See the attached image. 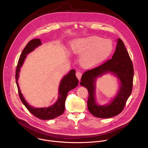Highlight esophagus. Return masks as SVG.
<instances>
[{"label": "esophagus", "mask_w": 148, "mask_h": 148, "mask_svg": "<svg viewBox=\"0 0 148 148\" xmlns=\"http://www.w3.org/2000/svg\"><path fill=\"white\" fill-rule=\"evenodd\" d=\"M76 76H77V78L79 80V79H81V76H82V73H81V72H79V71H77V72L76 73Z\"/></svg>", "instance_id": "obj_1"}]
</instances>
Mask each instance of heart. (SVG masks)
Returning a JSON list of instances; mask_svg holds the SVG:
<instances>
[{
	"label": "heart",
	"instance_id": "b5f03b06",
	"mask_svg": "<svg viewBox=\"0 0 148 148\" xmlns=\"http://www.w3.org/2000/svg\"><path fill=\"white\" fill-rule=\"evenodd\" d=\"M70 51L80 55L79 62L86 69L95 67L107 60L114 50V44L110 39L92 36L73 40Z\"/></svg>",
	"mask_w": 148,
	"mask_h": 148
}]
</instances>
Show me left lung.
<instances>
[{
	"label": "left lung",
	"instance_id": "1",
	"mask_svg": "<svg viewBox=\"0 0 148 148\" xmlns=\"http://www.w3.org/2000/svg\"><path fill=\"white\" fill-rule=\"evenodd\" d=\"M108 73L117 78L119 90L110 103L99 105L96 100V81L98 77ZM134 74V67L129 54L122 40L118 38L112 58L95 69L86 71L81 77L80 85L87 88L89 94L87 106L90 112L100 118H110L119 114L131 94Z\"/></svg>",
	"mask_w": 148,
	"mask_h": 148
}]
</instances>
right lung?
<instances>
[{"label":"right lung","instance_id":"1","mask_svg":"<svg viewBox=\"0 0 148 148\" xmlns=\"http://www.w3.org/2000/svg\"><path fill=\"white\" fill-rule=\"evenodd\" d=\"M41 45L42 43L40 38L33 39L27 44L21 53L18 59L16 70L15 78L20 98L26 108L31 114L37 118L43 120H48L54 119L63 114L65 110V102L68 92L78 86V80L75 76V70H71L68 74L63 77L60 82L58 99L54 104L45 108H34L29 105L25 99L20 90L17 82L19 77V73L27 55Z\"/></svg>","mask_w":148,"mask_h":148}]
</instances>
